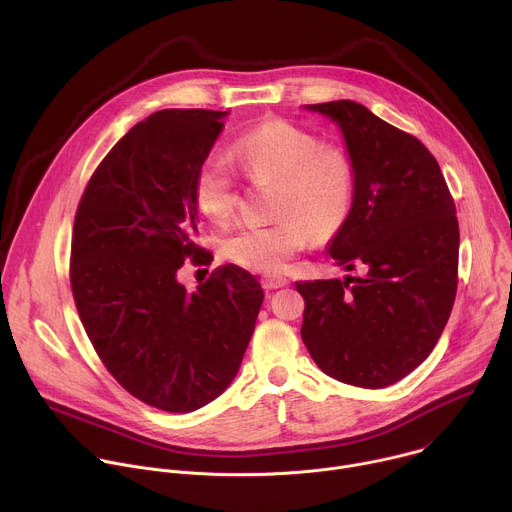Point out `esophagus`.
I'll return each mask as SVG.
<instances>
[{"label":"esophagus","mask_w":512,"mask_h":512,"mask_svg":"<svg viewBox=\"0 0 512 512\" xmlns=\"http://www.w3.org/2000/svg\"><path fill=\"white\" fill-rule=\"evenodd\" d=\"M261 285H263L265 289H277V287L289 285V279L277 277V275H263V277H261Z\"/></svg>","instance_id":"obj_1"}]
</instances>
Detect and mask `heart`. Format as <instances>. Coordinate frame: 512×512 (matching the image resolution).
<instances>
[{"instance_id":"1","label":"heart","mask_w":512,"mask_h":512,"mask_svg":"<svg viewBox=\"0 0 512 512\" xmlns=\"http://www.w3.org/2000/svg\"><path fill=\"white\" fill-rule=\"evenodd\" d=\"M231 154L245 176L257 184H273L271 225H241L223 243L233 263L279 273L287 261L318 237L336 233L352 208L354 166L336 145H324L318 135L283 119L263 121L231 143ZM194 202L214 225L235 212L237 190L231 170L204 160L194 174Z\"/></svg>"}]
</instances>
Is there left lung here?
Returning a JSON list of instances; mask_svg holds the SVG:
<instances>
[{"mask_svg": "<svg viewBox=\"0 0 512 512\" xmlns=\"http://www.w3.org/2000/svg\"><path fill=\"white\" fill-rule=\"evenodd\" d=\"M338 125L354 166V200L328 245L360 277L296 283L302 340L332 379L383 389L429 356L458 287L456 204L425 145L354 101L304 105Z\"/></svg>", "mask_w": 512, "mask_h": 512, "instance_id": "obj_1", "label": "left lung"}]
</instances>
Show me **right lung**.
<instances>
[{"mask_svg":"<svg viewBox=\"0 0 512 512\" xmlns=\"http://www.w3.org/2000/svg\"><path fill=\"white\" fill-rule=\"evenodd\" d=\"M229 111L164 109L133 125L91 176L75 216L72 296L99 358L139 401L190 413L237 377L263 304L259 281L225 265L188 291L198 247L194 174Z\"/></svg>","mask_w":512,"mask_h":512,"instance_id":"right-lung-1","label":"right lung"}]
</instances>
